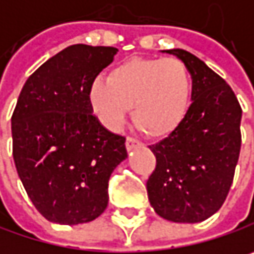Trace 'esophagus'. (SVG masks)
Segmentation results:
<instances>
[{"instance_id":"34e87169","label":"esophagus","mask_w":254,"mask_h":254,"mask_svg":"<svg viewBox=\"0 0 254 254\" xmlns=\"http://www.w3.org/2000/svg\"><path fill=\"white\" fill-rule=\"evenodd\" d=\"M139 145V141L138 139H135V138H132V136H127V151H130V150H133L135 147H138Z\"/></svg>"}]
</instances>
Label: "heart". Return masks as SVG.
Segmentation results:
<instances>
[{
    "label": "heart",
    "mask_w": 254,
    "mask_h": 254,
    "mask_svg": "<svg viewBox=\"0 0 254 254\" xmlns=\"http://www.w3.org/2000/svg\"><path fill=\"white\" fill-rule=\"evenodd\" d=\"M192 76L177 57L129 59L113 67L106 80H95L89 103L103 125L116 129L127 109L138 129L150 136L174 132L188 113Z\"/></svg>",
    "instance_id": "1"
}]
</instances>
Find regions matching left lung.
<instances>
[{
  "label": "left lung",
  "mask_w": 254,
  "mask_h": 254,
  "mask_svg": "<svg viewBox=\"0 0 254 254\" xmlns=\"http://www.w3.org/2000/svg\"><path fill=\"white\" fill-rule=\"evenodd\" d=\"M166 53L192 76V103L168 138L150 145L156 169L147 181L154 212L163 219L195 224L210 218L228 195L241 148V107L228 83L185 50Z\"/></svg>",
  "instance_id": "left-lung-1"
}]
</instances>
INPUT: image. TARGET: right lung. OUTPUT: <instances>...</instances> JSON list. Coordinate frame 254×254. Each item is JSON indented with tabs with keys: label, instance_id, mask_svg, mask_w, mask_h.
Masks as SVG:
<instances>
[{
	"label": "right lung",
	"instance_id": "right-lung-1",
	"mask_svg": "<svg viewBox=\"0 0 254 254\" xmlns=\"http://www.w3.org/2000/svg\"><path fill=\"white\" fill-rule=\"evenodd\" d=\"M118 48L76 44L27 77L11 116L13 159L36 210L50 222L77 225L109 203V179L127 157L125 136L92 115L91 86Z\"/></svg>",
	"mask_w": 254,
	"mask_h": 254
}]
</instances>
